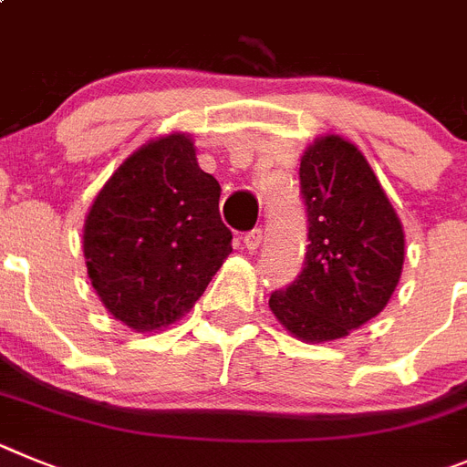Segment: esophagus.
Segmentation results:
<instances>
[{
  "label": "esophagus",
  "instance_id": "1",
  "mask_svg": "<svg viewBox=\"0 0 467 467\" xmlns=\"http://www.w3.org/2000/svg\"><path fill=\"white\" fill-rule=\"evenodd\" d=\"M242 242H244V246H246V249H249V251H258L260 244H263V230H260V228L249 230V233H246L242 237Z\"/></svg>",
  "mask_w": 467,
  "mask_h": 467
}]
</instances>
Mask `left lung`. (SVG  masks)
Segmentation results:
<instances>
[{
	"label": "left lung",
	"instance_id": "1",
	"mask_svg": "<svg viewBox=\"0 0 467 467\" xmlns=\"http://www.w3.org/2000/svg\"><path fill=\"white\" fill-rule=\"evenodd\" d=\"M300 192L305 265L272 293L270 309L296 337L327 342L384 309L400 281L405 233L372 167L342 137L327 134L305 150Z\"/></svg>",
	"mask_w": 467,
	"mask_h": 467
}]
</instances>
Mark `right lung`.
Listing matches in <instances>:
<instances>
[{"label":"right lung","instance_id":"add662e5","mask_svg":"<svg viewBox=\"0 0 467 467\" xmlns=\"http://www.w3.org/2000/svg\"><path fill=\"white\" fill-rule=\"evenodd\" d=\"M218 197L186 134L141 146L116 170L83 228L88 276L113 317L149 333L195 305L233 251Z\"/></svg>","mask_w":467,"mask_h":467}]
</instances>
